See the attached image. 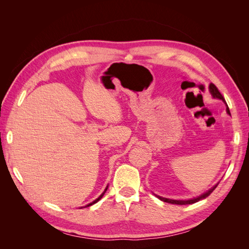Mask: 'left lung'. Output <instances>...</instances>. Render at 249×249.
Masks as SVG:
<instances>
[{"mask_svg": "<svg viewBox=\"0 0 249 249\" xmlns=\"http://www.w3.org/2000/svg\"><path fill=\"white\" fill-rule=\"evenodd\" d=\"M209 89H210V92H211V94H212V96L214 97V99H219V100H221V101H223V102H224V99H223L222 94L219 92V90H218V88L213 84V83H211L210 86H209ZM227 112H228V114H230V115H231V112H230V109H229V107H228V106H227ZM217 186H218V184H216L214 187L211 188V189H209L207 192L202 193L201 195H199V196H197V197H194V198H192V199H187V200L169 199V198H165V197L159 196V195H157V197L159 198V199H161V200H163V201H165V202L172 203V205H191V203L197 202V201H199L200 199H203V198L208 197L209 195L215 190V188H216Z\"/></svg>", "mask_w": 249, "mask_h": 249, "instance_id": "left-lung-1", "label": "left lung"}]
</instances>
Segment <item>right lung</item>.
Returning a JSON list of instances; mask_svg holds the SVG:
<instances>
[{
	"label": "right lung",
	"mask_w": 249,
	"mask_h": 249,
	"mask_svg": "<svg viewBox=\"0 0 249 249\" xmlns=\"http://www.w3.org/2000/svg\"><path fill=\"white\" fill-rule=\"evenodd\" d=\"M107 189H108V186L106 187V189H105V191H104V192H103V193H102V194L100 195V196H99V197H97V198H96L95 200H93L92 202H90V203H88V205H87L86 207H89V206H92V205H94V203H95V202H97V201H99V200H100V199H101V198H102V197L104 196V194H105V192H106V191H107Z\"/></svg>",
	"instance_id": "add662e5"
}]
</instances>
